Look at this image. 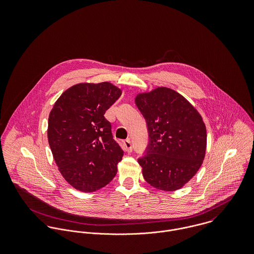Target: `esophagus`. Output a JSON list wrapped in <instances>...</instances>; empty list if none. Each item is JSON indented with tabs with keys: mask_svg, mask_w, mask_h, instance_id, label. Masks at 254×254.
Returning a JSON list of instances; mask_svg holds the SVG:
<instances>
[{
	"mask_svg": "<svg viewBox=\"0 0 254 254\" xmlns=\"http://www.w3.org/2000/svg\"><path fill=\"white\" fill-rule=\"evenodd\" d=\"M123 145H124V147H125L126 151H128V152H131V151H132V144H131L130 139L125 140V141L123 142Z\"/></svg>",
	"mask_w": 254,
	"mask_h": 254,
	"instance_id": "esophagus-1",
	"label": "esophagus"
}]
</instances>
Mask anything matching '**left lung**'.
Listing matches in <instances>:
<instances>
[{
	"label": "left lung",
	"mask_w": 254,
	"mask_h": 254,
	"mask_svg": "<svg viewBox=\"0 0 254 254\" xmlns=\"http://www.w3.org/2000/svg\"><path fill=\"white\" fill-rule=\"evenodd\" d=\"M145 119L149 142L138 159L150 186L166 191L181 189L200 168L206 151L201 115L176 91L157 87L135 99Z\"/></svg>",
	"instance_id": "1"
}]
</instances>
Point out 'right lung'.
I'll use <instances>...</instances> for the list:
<instances>
[{
	"mask_svg": "<svg viewBox=\"0 0 254 254\" xmlns=\"http://www.w3.org/2000/svg\"><path fill=\"white\" fill-rule=\"evenodd\" d=\"M121 94L109 82L79 83L64 91L50 112L48 141L54 159L78 190H98L116 175L123 150L105 113Z\"/></svg>",
	"mask_w": 254,
	"mask_h": 254,
	"instance_id": "add662e5",
	"label": "right lung"
}]
</instances>
